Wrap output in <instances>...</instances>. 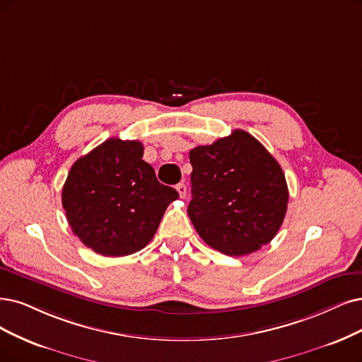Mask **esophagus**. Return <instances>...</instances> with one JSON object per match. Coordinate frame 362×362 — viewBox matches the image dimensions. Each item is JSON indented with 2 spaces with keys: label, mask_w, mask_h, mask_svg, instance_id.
<instances>
[{
  "label": "esophagus",
  "mask_w": 362,
  "mask_h": 362,
  "mask_svg": "<svg viewBox=\"0 0 362 362\" xmlns=\"http://www.w3.org/2000/svg\"><path fill=\"white\" fill-rule=\"evenodd\" d=\"M176 189H177V192H179L180 198H183V197L186 195V186H185L183 183H179V185L176 186Z\"/></svg>",
  "instance_id": "1"
}]
</instances>
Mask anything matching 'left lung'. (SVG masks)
Here are the masks:
<instances>
[{
  "label": "left lung",
  "instance_id": "8db88e82",
  "mask_svg": "<svg viewBox=\"0 0 362 362\" xmlns=\"http://www.w3.org/2000/svg\"><path fill=\"white\" fill-rule=\"evenodd\" d=\"M192 199L188 215L204 242L225 255L242 257L270 243L288 209L285 174L249 132L189 152Z\"/></svg>",
  "mask_w": 362,
  "mask_h": 362
}]
</instances>
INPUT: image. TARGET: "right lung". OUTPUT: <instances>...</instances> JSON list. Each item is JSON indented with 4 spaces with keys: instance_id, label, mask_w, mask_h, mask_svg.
Masks as SVG:
<instances>
[{
    "instance_id": "1",
    "label": "right lung",
    "mask_w": 362,
    "mask_h": 362,
    "mask_svg": "<svg viewBox=\"0 0 362 362\" xmlns=\"http://www.w3.org/2000/svg\"><path fill=\"white\" fill-rule=\"evenodd\" d=\"M137 140L109 139L73 164L62 207L73 233L104 257L141 250L155 235L176 189L159 183Z\"/></svg>"
}]
</instances>
